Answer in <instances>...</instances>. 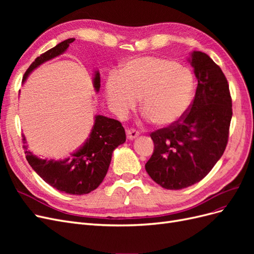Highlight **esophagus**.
I'll return each instance as SVG.
<instances>
[{"instance_id": "34e87169", "label": "esophagus", "mask_w": 254, "mask_h": 254, "mask_svg": "<svg viewBox=\"0 0 254 254\" xmlns=\"http://www.w3.org/2000/svg\"><path fill=\"white\" fill-rule=\"evenodd\" d=\"M126 135L128 140H133L137 135H139V132H137L133 128H128L126 129Z\"/></svg>"}]
</instances>
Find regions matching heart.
Instances as JSON below:
<instances>
[{"instance_id":"heart-1","label":"heart","mask_w":254,"mask_h":254,"mask_svg":"<svg viewBox=\"0 0 254 254\" xmlns=\"http://www.w3.org/2000/svg\"><path fill=\"white\" fill-rule=\"evenodd\" d=\"M195 77L188 66L158 56L137 57L111 72L106 94L119 114H125L142 97V110L158 126L181 119L191 103Z\"/></svg>"}]
</instances>
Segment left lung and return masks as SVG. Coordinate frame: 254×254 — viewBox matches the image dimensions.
<instances>
[{"label":"left lung","mask_w":254,"mask_h":254,"mask_svg":"<svg viewBox=\"0 0 254 254\" xmlns=\"http://www.w3.org/2000/svg\"><path fill=\"white\" fill-rule=\"evenodd\" d=\"M198 84L193 103L179 121L158 129L145 164L150 178L166 190H181L202 180L228 144L232 99L221 68L205 53H191Z\"/></svg>","instance_id":"obj_1"}]
</instances>
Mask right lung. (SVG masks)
I'll use <instances>...</instances> for the list:
<instances>
[{"instance_id": "obj_1", "label": "right lung", "mask_w": 254, "mask_h": 254, "mask_svg": "<svg viewBox=\"0 0 254 254\" xmlns=\"http://www.w3.org/2000/svg\"><path fill=\"white\" fill-rule=\"evenodd\" d=\"M72 41V39L64 40L37 57L25 72L23 81L37 66L64 53ZM93 83L98 92L101 88L98 71L95 72ZM125 141V129L121 122L96 115L89 139L77 151L71 153V158L60 161L42 160L27 150V146L23 145V148L25 149L29 165L50 186L61 193L83 195L94 190L103 182L108 172L113 150ZM25 143V136L23 135V144Z\"/></svg>"}]
</instances>
